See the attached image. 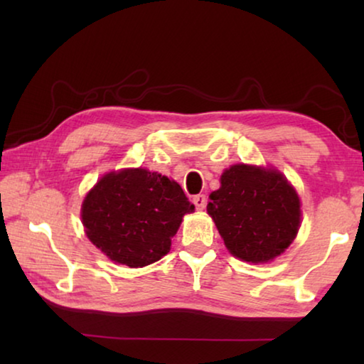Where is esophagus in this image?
<instances>
[{
	"label": "esophagus",
	"mask_w": 364,
	"mask_h": 364,
	"mask_svg": "<svg viewBox=\"0 0 364 364\" xmlns=\"http://www.w3.org/2000/svg\"><path fill=\"white\" fill-rule=\"evenodd\" d=\"M193 202H194L197 210H204L207 205V197H205V194H197L193 197Z\"/></svg>",
	"instance_id": "obj_1"
}]
</instances>
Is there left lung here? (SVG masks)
<instances>
[{
	"label": "left lung",
	"mask_w": 364,
	"mask_h": 364,
	"mask_svg": "<svg viewBox=\"0 0 364 364\" xmlns=\"http://www.w3.org/2000/svg\"><path fill=\"white\" fill-rule=\"evenodd\" d=\"M210 194L207 213L226 249L250 263L281 255L297 236L300 199L286 176L274 168L232 165Z\"/></svg>",
	"instance_id": "obj_1"
}]
</instances>
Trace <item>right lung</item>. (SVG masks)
<instances>
[{
  "label": "right lung",
  "mask_w": 364,
  "mask_h": 364,
  "mask_svg": "<svg viewBox=\"0 0 364 364\" xmlns=\"http://www.w3.org/2000/svg\"><path fill=\"white\" fill-rule=\"evenodd\" d=\"M194 212L180 184L157 171L104 175L82 204L85 232L115 263L143 268L168 254L183 217Z\"/></svg>",
  "instance_id": "add662e5"
}]
</instances>
